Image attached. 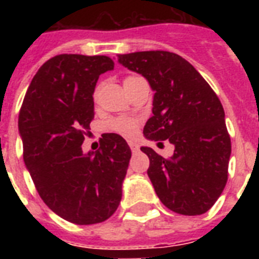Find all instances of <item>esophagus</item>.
Returning <instances> with one entry per match:
<instances>
[{"label":"esophagus","instance_id":"esophagus-1","mask_svg":"<svg viewBox=\"0 0 259 259\" xmlns=\"http://www.w3.org/2000/svg\"><path fill=\"white\" fill-rule=\"evenodd\" d=\"M129 146H130V149H132V152H133V153H137L138 150H140V145H138V144H136V142H133V141L129 142Z\"/></svg>","mask_w":259,"mask_h":259}]
</instances>
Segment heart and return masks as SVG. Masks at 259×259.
<instances>
[{"instance_id":"b5f03b06","label":"heart","mask_w":259,"mask_h":259,"mask_svg":"<svg viewBox=\"0 0 259 259\" xmlns=\"http://www.w3.org/2000/svg\"><path fill=\"white\" fill-rule=\"evenodd\" d=\"M137 78V76H129L125 80ZM109 129L115 133L125 136V137H134L138 133V121L130 117H117L109 122Z\"/></svg>"}]
</instances>
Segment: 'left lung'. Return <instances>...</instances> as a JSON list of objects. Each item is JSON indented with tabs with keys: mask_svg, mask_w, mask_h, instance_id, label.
<instances>
[{
	"mask_svg": "<svg viewBox=\"0 0 259 259\" xmlns=\"http://www.w3.org/2000/svg\"><path fill=\"white\" fill-rule=\"evenodd\" d=\"M118 63L142 75L154 91L144 137L175 146L169 158L141 148L149 157L148 176L158 199L181 215L207 212L225 189L231 154L219 98L191 63L172 52L118 55Z\"/></svg>",
	"mask_w": 259,
	"mask_h": 259,
	"instance_id": "1",
	"label": "left lung"
}]
</instances>
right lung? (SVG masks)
Listing matches in <instances>:
<instances>
[{"mask_svg": "<svg viewBox=\"0 0 259 259\" xmlns=\"http://www.w3.org/2000/svg\"><path fill=\"white\" fill-rule=\"evenodd\" d=\"M114 70L107 56L58 55L40 67L18 117L24 162L42 201L75 225L109 219L119 205L132 157L118 134L102 136L84 153V130L94 118L99 75Z\"/></svg>", "mask_w": 259, "mask_h": 259, "instance_id": "obj_1", "label": "right lung"}]
</instances>
